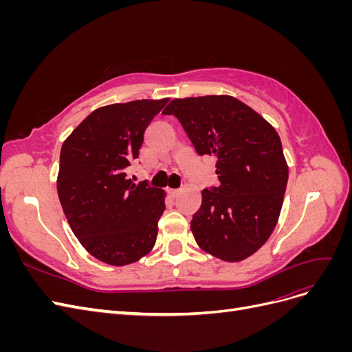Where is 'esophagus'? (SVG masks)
<instances>
[{
  "mask_svg": "<svg viewBox=\"0 0 352 352\" xmlns=\"http://www.w3.org/2000/svg\"><path fill=\"white\" fill-rule=\"evenodd\" d=\"M179 194H180V190H177V189H170L168 190V195L172 197V198H176Z\"/></svg>",
  "mask_w": 352,
  "mask_h": 352,
  "instance_id": "1",
  "label": "esophagus"
}]
</instances>
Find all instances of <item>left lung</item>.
Returning a JSON list of instances; mask_svg holds the SVG:
<instances>
[{"label": "left lung", "mask_w": 352, "mask_h": 352, "mask_svg": "<svg viewBox=\"0 0 352 352\" xmlns=\"http://www.w3.org/2000/svg\"><path fill=\"white\" fill-rule=\"evenodd\" d=\"M175 116L199 155L216 157L217 188L202 189L190 221L201 250L223 261L248 258L278 225L287 164L274 127L230 95L175 98Z\"/></svg>", "instance_id": "obj_1"}]
</instances>
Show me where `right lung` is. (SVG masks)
I'll list each match as a JSON object with an SVG mask.
<instances>
[{
  "label": "right lung",
  "instance_id": "right-lung-1",
  "mask_svg": "<svg viewBox=\"0 0 352 352\" xmlns=\"http://www.w3.org/2000/svg\"><path fill=\"white\" fill-rule=\"evenodd\" d=\"M168 98L136 100L94 110L60 153L57 192L82 247L110 265L141 260L154 247L164 190L135 184L129 167L144 132Z\"/></svg>",
  "mask_w": 352,
  "mask_h": 352
}]
</instances>
